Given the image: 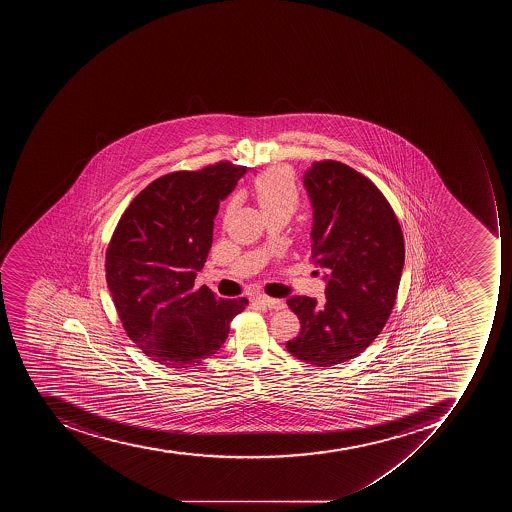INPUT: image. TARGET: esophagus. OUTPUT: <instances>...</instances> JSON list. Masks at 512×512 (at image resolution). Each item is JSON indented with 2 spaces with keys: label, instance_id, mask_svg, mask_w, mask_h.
<instances>
[{
  "label": "esophagus",
  "instance_id": "1",
  "mask_svg": "<svg viewBox=\"0 0 512 512\" xmlns=\"http://www.w3.org/2000/svg\"><path fill=\"white\" fill-rule=\"evenodd\" d=\"M256 302H259V304H262V306L269 307V309L278 310L285 307V302H283V299L269 298V296H264V294H259V296H256Z\"/></svg>",
  "mask_w": 512,
  "mask_h": 512
}]
</instances>
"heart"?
Here are the masks:
<instances>
[{
	"instance_id": "obj_1",
	"label": "heart",
	"mask_w": 512,
	"mask_h": 512,
	"mask_svg": "<svg viewBox=\"0 0 512 512\" xmlns=\"http://www.w3.org/2000/svg\"><path fill=\"white\" fill-rule=\"evenodd\" d=\"M254 194L264 214H293L299 203V192L293 173L283 166L269 168L254 181ZM238 200L234 198L227 206V214L234 213Z\"/></svg>"
}]
</instances>
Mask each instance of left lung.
<instances>
[{
    "label": "left lung",
    "mask_w": 512,
    "mask_h": 512,
    "mask_svg": "<svg viewBox=\"0 0 512 512\" xmlns=\"http://www.w3.org/2000/svg\"><path fill=\"white\" fill-rule=\"evenodd\" d=\"M314 210L310 261L328 274L325 304L291 296L301 333L286 343L296 359L333 367L362 354L381 333L405 264L402 229L378 187L339 161H315L304 173Z\"/></svg>",
    "instance_id": "left-lung-1"
}]
</instances>
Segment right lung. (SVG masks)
Wrapping results in <instances>:
<instances>
[{
	"instance_id": "1",
	"label": "right lung",
	"mask_w": 512,
	"mask_h": 512,
	"mask_svg": "<svg viewBox=\"0 0 512 512\" xmlns=\"http://www.w3.org/2000/svg\"><path fill=\"white\" fill-rule=\"evenodd\" d=\"M246 168L229 161L166 174L145 187L118 221L105 278L123 328L147 357L168 368L197 367L226 343L248 299L195 290L213 243L219 202Z\"/></svg>"
}]
</instances>
